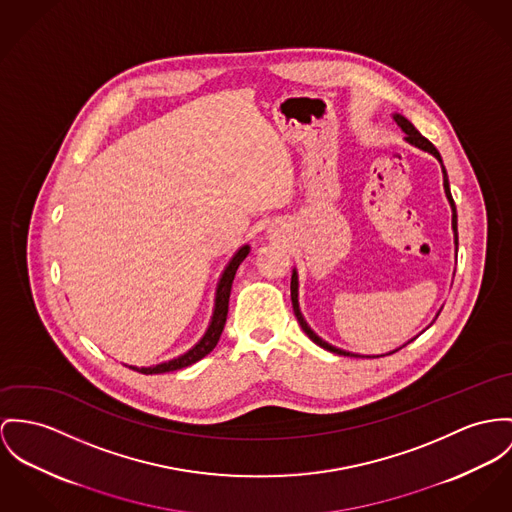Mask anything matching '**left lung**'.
<instances>
[{"instance_id": "left-lung-1", "label": "left lung", "mask_w": 512, "mask_h": 512, "mask_svg": "<svg viewBox=\"0 0 512 512\" xmlns=\"http://www.w3.org/2000/svg\"><path fill=\"white\" fill-rule=\"evenodd\" d=\"M394 120L397 122V126L407 134V142L415 144L417 148H421V150H425V152H431L434 158L442 163L438 150L434 148L433 144H431L407 118L401 117V115H394ZM442 173H444V191H446V197L450 200V206H452V212H454V214H452V228H454V236H456V243H458V216H456V204H454V198L450 195V185H448V175H446L444 165H442ZM290 294H292V306H294V314L298 317V323H300V327L304 329V333L314 341L315 345H319V347H323L325 351H331V353L343 354V356H358V354L347 353V351H341V349L331 347L329 343H325L323 339H319L314 331L308 327V323L304 321V317L300 314V308H298V276H296V271H294L292 282H290Z\"/></svg>"}]
</instances>
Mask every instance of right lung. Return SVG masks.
I'll use <instances>...</instances> for the list:
<instances>
[{
    "mask_svg": "<svg viewBox=\"0 0 512 512\" xmlns=\"http://www.w3.org/2000/svg\"><path fill=\"white\" fill-rule=\"evenodd\" d=\"M249 253V245H243L234 259L230 261V265L226 267L224 275L220 278V284H218V290H216V306H214V315H212V321H210V327L208 331L204 333V337L198 341L197 345L189 351V353L179 356V358H173L169 362H163V364H156V366H150V368H136V366H130L132 370L140 372V374H163V372H173V370H179V368H185V366H191L195 364L200 358H204L206 354L210 353L218 341H220V335L224 331V325H226V317H228V304H230V292H232V282H234V276H236L237 267L241 265V261L247 257Z\"/></svg>",
    "mask_w": 512,
    "mask_h": 512,
    "instance_id": "add662e5",
    "label": "right lung"
}]
</instances>
